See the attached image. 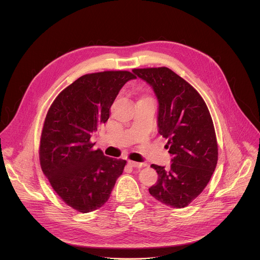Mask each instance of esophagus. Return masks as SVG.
<instances>
[{"instance_id": "1", "label": "esophagus", "mask_w": 260, "mask_h": 260, "mask_svg": "<svg viewBox=\"0 0 260 260\" xmlns=\"http://www.w3.org/2000/svg\"><path fill=\"white\" fill-rule=\"evenodd\" d=\"M129 165H131L132 167H136V168H142V167H145L146 164L143 163V162H135V161H128Z\"/></svg>"}]
</instances>
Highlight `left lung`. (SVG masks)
<instances>
[{
    "instance_id": "left-lung-1",
    "label": "left lung",
    "mask_w": 260,
    "mask_h": 260,
    "mask_svg": "<svg viewBox=\"0 0 260 260\" xmlns=\"http://www.w3.org/2000/svg\"><path fill=\"white\" fill-rule=\"evenodd\" d=\"M153 89L158 101V133L167 138L171 166L152 164L158 180L149 193L172 208H183L209 182L218 158L209 110L199 93L166 67L134 69Z\"/></svg>"
}]
</instances>
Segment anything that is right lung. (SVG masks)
<instances>
[{
    "label": "right lung",
    "mask_w": 260,
    "mask_h": 260,
    "mask_svg": "<svg viewBox=\"0 0 260 260\" xmlns=\"http://www.w3.org/2000/svg\"><path fill=\"white\" fill-rule=\"evenodd\" d=\"M136 77L128 71H105L80 77L64 89L47 113L40 141L43 173L63 201L83 213L109 199L126 161L93 150L90 139L109 119L122 87Z\"/></svg>",
    "instance_id": "1"
}]
</instances>
